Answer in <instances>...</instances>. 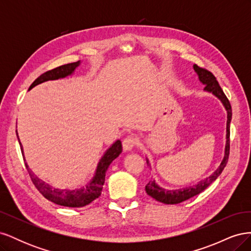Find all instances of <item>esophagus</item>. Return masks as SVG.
Segmentation results:
<instances>
[{
  "instance_id": "34e87169",
  "label": "esophagus",
  "mask_w": 251,
  "mask_h": 251,
  "mask_svg": "<svg viewBox=\"0 0 251 251\" xmlns=\"http://www.w3.org/2000/svg\"><path fill=\"white\" fill-rule=\"evenodd\" d=\"M136 144H137V139L134 136H127L123 141V148L125 151H131Z\"/></svg>"
}]
</instances>
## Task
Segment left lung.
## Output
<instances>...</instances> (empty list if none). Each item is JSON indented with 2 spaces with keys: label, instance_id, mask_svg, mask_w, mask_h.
<instances>
[{
  "label": "left lung",
  "instance_id": "obj_1",
  "mask_svg": "<svg viewBox=\"0 0 251 251\" xmlns=\"http://www.w3.org/2000/svg\"><path fill=\"white\" fill-rule=\"evenodd\" d=\"M194 70L198 74L200 81L205 85L204 90L207 92H211L215 96H217L220 100L222 101L223 105L227 111V125H226V146H225V155L223 160L220 164L219 168L217 169L214 174L210 175L209 177L200 181L198 184L195 186H189L186 188L182 189H173V191H169V189H164L160 186H158L155 181H150L146 185V192L151 198H154L156 201H159L164 204H178L183 202L189 198H192L194 196L199 195L202 193L205 188H207L212 182H214L222 173L224 168L226 166L227 161H228L229 157V136H230V120H231V105L228 100V98L224 94L223 90L220 87L217 78L215 75L208 70L204 69V68H200L199 66L194 65ZM147 163L149 164V160L147 159Z\"/></svg>",
  "mask_w": 251,
  "mask_h": 251
}]
</instances>
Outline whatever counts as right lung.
<instances>
[{"instance_id":"obj_1","label":"right lung","mask_w":251,"mask_h":251,"mask_svg":"<svg viewBox=\"0 0 251 251\" xmlns=\"http://www.w3.org/2000/svg\"><path fill=\"white\" fill-rule=\"evenodd\" d=\"M79 64L80 62L78 60L76 63L59 66L57 68H54V69L43 73L32 82V85L30 86L29 90L47 80H55L59 78H64L68 76V75H71L74 72V70L79 66ZM19 142H20V139H19ZM20 146H21L23 158H24L25 160L21 142H20ZM121 151H123V146H121L120 140H117L112 144V146L107 150V151H105L104 155L101 157L100 163L97 165L94 177L90 181V183L80 188H74V189H59V188L52 187L50 184L46 183L45 181L37 178L35 175L29 170L27 163H25V165L29 173V176L31 178L32 183L37 188V191H39L45 198L53 203L62 205V206L82 207L90 204L91 202H93L95 199H97L98 197L100 196L104 180H105V172H107L109 165L112 163L114 159H116L120 155Z\"/></svg>"}]
</instances>
